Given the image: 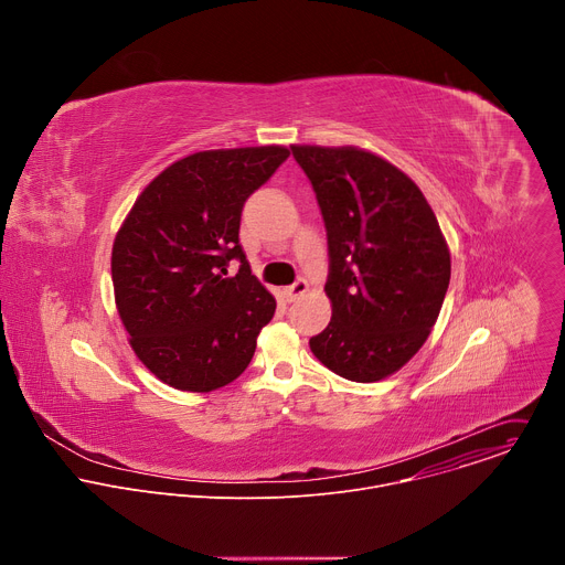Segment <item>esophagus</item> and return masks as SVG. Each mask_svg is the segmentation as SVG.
<instances>
[{
  "label": "esophagus",
  "instance_id": "34e87169",
  "mask_svg": "<svg viewBox=\"0 0 565 565\" xmlns=\"http://www.w3.org/2000/svg\"><path fill=\"white\" fill-rule=\"evenodd\" d=\"M306 290H308V281H306V279H297L292 286L284 288V290H281V295H284V299H286V301H295V299L303 297V295H306Z\"/></svg>",
  "mask_w": 565,
  "mask_h": 565
}]
</instances>
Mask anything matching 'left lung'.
Wrapping results in <instances>:
<instances>
[{"label":"left lung","mask_w":565,"mask_h":565,"mask_svg":"<svg viewBox=\"0 0 565 565\" xmlns=\"http://www.w3.org/2000/svg\"><path fill=\"white\" fill-rule=\"evenodd\" d=\"M329 236L331 321L312 355L351 382H377L427 342L451 277V255L420 188L362 147L290 145Z\"/></svg>","instance_id":"left-lung-1"}]
</instances>
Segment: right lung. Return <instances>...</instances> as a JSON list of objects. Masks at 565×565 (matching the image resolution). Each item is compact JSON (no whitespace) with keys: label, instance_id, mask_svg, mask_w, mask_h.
I'll list each match as a JSON object with an SVG mask.
<instances>
[{"label":"right lung","instance_id":"right-lung-1","mask_svg":"<svg viewBox=\"0 0 565 565\" xmlns=\"http://www.w3.org/2000/svg\"><path fill=\"white\" fill-rule=\"evenodd\" d=\"M288 156L284 145L190 153L140 192L116 232V308L160 382L210 393L248 369L277 301L238 244L241 210ZM230 258L242 262L234 278Z\"/></svg>","mask_w":565,"mask_h":565}]
</instances>
